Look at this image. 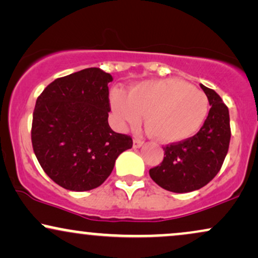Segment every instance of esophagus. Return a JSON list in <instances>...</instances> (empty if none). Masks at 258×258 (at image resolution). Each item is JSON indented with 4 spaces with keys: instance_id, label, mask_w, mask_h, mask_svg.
I'll use <instances>...</instances> for the list:
<instances>
[{
    "instance_id": "1",
    "label": "esophagus",
    "mask_w": 258,
    "mask_h": 258,
    "mask_svg": "<svg viewBox=\"0 0 258 258\" xmlns=\"http://www.w3.org/2000/svg\"><path fill=\"white\" fill-rule=\"evenodd\" d=\"M143 144H144V142L141 141V139L138 138L133 139V148L135 149H139L141 147H143Z\"/></svg>"
}]
</instances>
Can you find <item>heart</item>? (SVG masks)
<instances>
[{"instance_id":"heart-1","label":"heart","mask_w":258,"mask_h":258,"mask_svg":"<svg viewBox=\"0 0 258 258\" xmlns=\"http://www.w3.org/2000/svg\"><path fill=\"white\" fill-rule=\"evenodd\" d=\"M110 107L121 126H137L145 116V130L164 144L191 138L206 121L207 95L182 79L166 78L135 84L126 92L114 89Z\"/></svg>"}]
</instances>
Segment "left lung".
I'll return each instance as SVG.
<instances>
[{
	"label": "left lung",
	"instance_id": "obj_1",
	"mask_svg": "<svg viewBox=\"0 0 258 258\" xmlns=\"http://www.w3.org/2000/svg\"><path fill=\"white\" fill-rule=\"evenodd\" d=\"M210 108L202 128L194 137L163 148L160 166L149 170L151 179L164 190L185 194L200 190L219 173L227 155L231 127L228 108L212 89L201 84Z\"/></svg>",
	"mask_w": 258,
	"mask_h": 258
}]
</instances>
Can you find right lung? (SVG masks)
<instances>
[{
    "label": "right lung",
    "mask_w": 258,
    "mask_h": 258,
    "mask_svg": "<svg viewBox=\"0 0 258 258\" xmlns=\"http://www.w3.org/2000/svg\"><path fill=\"white\" fill-rule=\"evenodd\" d=\"M113 77L91 67L55 79L37 98L32 147L46 175L70 191L98 187L132 138L108 123Z\"/></svg>",
    "instance_id": "1"
}]
</instances>
